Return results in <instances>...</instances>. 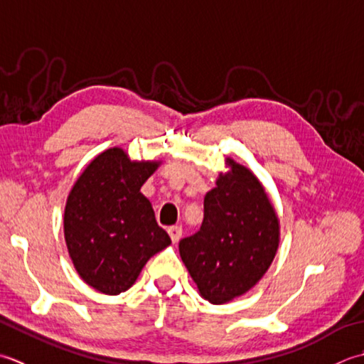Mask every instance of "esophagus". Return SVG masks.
<instances>
[{
  "mask_svg": "<svg viewBox=\"0 0 364 364\" xmlns=\"http://www.w3.org/2000/svg\"><path fill=\"white\" fill-rule=\"evenodd\" d=\"M168 234H169V237H171L173 243H177V242L181 240V237H182V228L181 226L168 228Z\"/></svg>",
  "mask_w": 364,
  "mask_h": 364,
  "instance_id": "esophagus-1",
  "label": "esophagus"
}]
</instances>
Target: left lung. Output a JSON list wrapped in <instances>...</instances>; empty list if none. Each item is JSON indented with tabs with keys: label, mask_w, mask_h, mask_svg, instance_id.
Listing matches in <instances>:
<instances>
[{
	"label": "left lung",
	"mask_w": 364,
	"mask_h": 364,
	"mask_svg": "<svg viewBox=\"0 0 364 364\" xmlns=\"http://www.w3.org/2000/svg\"><path fill=\"white\" fill-rule=\"evenodd\" d=\"M204 198L196 234L179 242V253L198 291L221 305L250 291L269 269L279 242L277 213L257 177L232 160Z\"/></svg>",
	"instance_id": "left-lung-1"
}]
</instances>
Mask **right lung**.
<instances>
[{"mask_svg":"<svg viewBox=\"0 0 364 364\" xmlns=\"http://www.w3.org/2000/svg\"><path fill=\"white\" fill-rule=\"evenodd\" d=\"M159 163L130 161L119 147L95 157L78 177L64 212V235L80 277L102 294L132 287L171 239L139 188Z\"/></svg>","mask_w":364,"mask_h":364,"instance_id":"right-lung-1","label":"right lung"}]
</instances>
